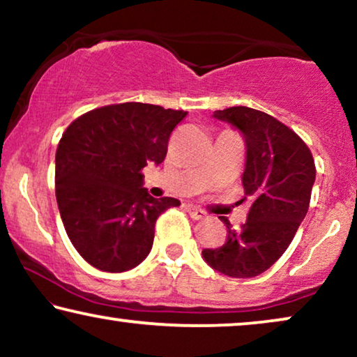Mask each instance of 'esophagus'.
<instances>
[{
    "instance_id": "1",
    "label": "esophagus",
    "mask_w": 357,
    "mask_h": 357,
    "mask_svg": "<svg viewBox=\"0 0 357 357\" xmlns=\"http://www.w3.org/2000/svg\"><path fill=\"white\" fill-rule=\"evenodd\" d=\"M185 209H187V213L190 214V218L197 219V221H199V219H203L204 216H206V213H204L203 209H199V208L195 206V204H187V206H185Z\"/></svg>"
}]
</instances>
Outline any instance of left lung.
Returning <instances> with one entry per match:
<instances>
[{"label":"left lung","instance_id":"8db88e82","mask_svg":"<svg viewBox=\"0 0 357 357\" xmlns=\"http://www.w3.org/2000/svg\"><path fill=\"white\" fill-rule=\"evenodd\" d=\"M245 141L242 185L250 198L247 221L236 231L226 218L227 241L202 255L213 270L231 278H253L266 271L289 247L304 221L315 182L310 149L294 131L265 112L248 107L216 110Z\"/></svg>","mask_w":357,"mask_h":357}]
</instances>
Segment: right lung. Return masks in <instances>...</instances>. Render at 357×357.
I'll use <instances>...</instances> for the list:
<instances>
[{
    "instance_id": "1",
    "label": "right lung",
    "mask_w": 357,
    "mask_h": 357,
    "mask_svg": "<svg viewBox=\"0 0 357 357\" xmlns=\"http://www.w3.org/2000/svg\"><path fill=\"white\" fill-rule=\"evenodd\" d=\"M188 112L126 102L87 112L63 133L55 155V192L63 226L97 270L128 271L149 255L155 219L178 206L153 198L141 169L159 165L169 136Z\"/></svg>"
}]
</instances>
